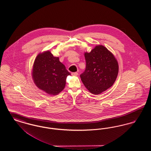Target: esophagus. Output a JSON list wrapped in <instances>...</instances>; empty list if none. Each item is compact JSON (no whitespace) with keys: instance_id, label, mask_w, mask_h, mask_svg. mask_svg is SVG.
<instances>
[{"instance_id":"esophagus-1","label":"esophagus","mask_w":151,"mask_h":151,"mask_svg":"<svg viewBox=\"0 0 151 151\" xmlns=\"http://www.w3.org/2000/svg\"><path fill=\"white\" fill-rule=\"evenodd\" d=\"M71 75H72V76H77V75H78V73L76 72H72V73H71Z\"/></svg>"}]
</instances>
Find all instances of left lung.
Masks as SVG:
<instances>
[{"mask_svg": "<svg viewBox=\"0 0 151 151\" xmlns=\"http://www.w3.org/2000/svg\"><path fill=\"white\" fill-rule=\"evenodd\" d=\"M86 68L80 75L86 89L99 94L112 86L118 76L119 66L113 54L102 45L96 46L90 52H85Z\"/></svg>", "mask_w": 151, "mask_h": 151, "instance_id": "8db88e82", "label": "left lung"}]
</instances>
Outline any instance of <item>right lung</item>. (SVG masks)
<instances>
[{"mask_svg":"<svg viewBox=\"0 0 151 151\" xmlns=\"http://www.w3.org/2000/svg\"><path fill=\"white\" fill-rule=\"evenodd\" d=\"M71 73L58 57L50 51L40 53L36 57L32 70V78L38 88L52 95H57L63 90L65 80Z\"/></svg>","mask_w":151,"mask_h":151,"instance_id":"obj_1","label":"right lung"}]
</instances>
